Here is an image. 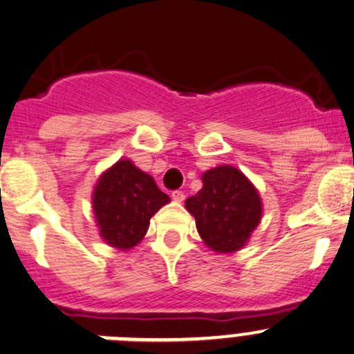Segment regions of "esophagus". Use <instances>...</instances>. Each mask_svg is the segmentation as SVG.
Segmentation results:
<instances>
[{
	"mask_svg": "<svg viewBox=\"0 0 354 354\" xmlns=\"http://www.w3.org/2000/svg\"><path fill=\"white\" fill-rule=\"evenodd\" d=\"M184 198H186V194H184L183 191H174V193H171V200L177 201V203L184 201Z\"/></svg>",
	"mask_w": 354,
	"mask_h": 354,
	"instance_id": "34e87169",
	"label": "esophagus"
}]
</instances>
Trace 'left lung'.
<instances>
[{
    "label": "left lung",
    "mask_w": 354,
    "mask_h": 354,
    "mask_svg": "<svg viewBox=\"0 0 354 354\" xmlns=\"http://www.w3.org/2000/svg\"><path fill=\"white\" fill-rule=\"evenodd\" d=\"M203 187L186 200L201 240L215 254H234L250 240L262 218V200L247 175L218 165L201 175Z\"/></svg>",
    "instance_id": "1"
}]
</instances>
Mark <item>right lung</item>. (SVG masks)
<instances>
[{
  "label": "right lung",
  "instance_id": "add662e5",
  "mask_svg": "<svg viewBox=\"0 0 354 354\" xmlns=\"http://www.w3.org/2000/svg\"><path fill=\"white\" fill-rule=\"evenodd\" d=\"M170 201L149 174L130 160H118L104 170L92 193V208L99 236L109 247L127 252L139 245L149 221Z\"/></svg>",
  "mask_w": 354,
  "mask_h": 354
}]
</instances>
